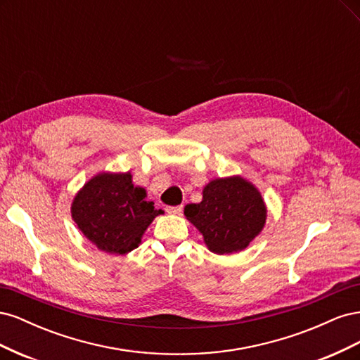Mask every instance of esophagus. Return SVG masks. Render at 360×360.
<instances>
[{
    "instance_id": "esophagus-1",
    "label": "esophagus",
    "mask_w": 360,
    "mask_h": 360,
    "mask_svg": "<svg viewBox=\"0 0 360 360\" xmlns=\"http://www.w3.org/2000/svg\"><path fill=\"white\" fill-rule=\"evenodd\" d=\"M168 213H172V214H180L181 213V210H183V207L181 205H168L167 209H165Z\"/></svg>"
}]
</instances>
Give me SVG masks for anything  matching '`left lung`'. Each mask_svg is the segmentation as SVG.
Returning <instances> with one entry per match:
<instances>
[{
    "label": "left lung",
    "mask_w": 360,
    "mask_h": 360,
    "mask_svg": "<svg viewBox=\"0 0 360 360\" xmlns=\"http://www.w3.org/2000/svg\"><path fill=\"white\" fill-rule=\"evenodd\" d=\"M184 216L198 228L212 252H238L254 240L266 224V204L252 183L242 177L212 180L202 201L184 207Z\"/></svg>",
    "instance_id": "left-lung-1"
}]
</instances>
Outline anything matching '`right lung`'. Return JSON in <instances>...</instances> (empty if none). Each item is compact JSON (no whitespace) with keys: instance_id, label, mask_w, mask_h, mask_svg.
Here are the masks:
<instances>
[{"instance_id":"obj_1","label":"right lung","mask_w":360,"mask_h":360,"mask_svg":"<svg viewBox=\"0 0 360 360\" xmlns=\"http://www.w3.org/2000/svg\"><path fill=\"white\" fill-rule=\"evenodd\" d=\"M146 197V189L134 186L130 172H102L76 195L72 217L103 252L124 255L138 248L147 226L163 213Z\"/></svg>"}]
</instances>
